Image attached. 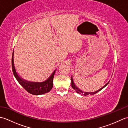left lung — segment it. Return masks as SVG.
Masks as SVG:
<instances>
[{"label":"left lung","instance_id":"obj_1","mask_svg":"<svg viewBox=\"0 0 128 128\" xmlns=\"http://www.w3.org/2000/svg\"><path fill=\"white\" fill-rule=\"evenodd\" d=\"M71 79H72V88L73 89H74V90H75L76 91V92H77V93L85 95V96H86V95H88V94L92 95V94H96L97 92H99L101 90H102L103 88H105V87L108 85V83L110 82V81H109V82L106 84L104 86H103L102 88H100V89L98 90H97V91H96L92 92H84V91H82V90H80V88H78V87L75 85V83H74V80H73V78H72H72H71Z\"/></svg>","mask_w":128,"mask_h":128}]
</instances>
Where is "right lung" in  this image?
Wrapping results in <instances>:
<instances>
[{"instance_id": "add662e5", "label": "right lung", "mask_w": 128, "mask_h": 128, "mask_svg": "<svg viewBox=\"0 0 128 128\" xmlns=\"http://www.w3.org/2000/svg\"><path fill=\"white\" fill-rule=\"evenodd\" d=\"M14 50H13L12 56V69L14 75L18 83L30 94L34 95L43 94L50 92L53 88V78L56 70H54L47 80L42 82H33L24 79L18 74L16 70L14 62Z\"/></svg>"}]
</instances>
